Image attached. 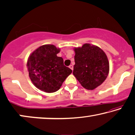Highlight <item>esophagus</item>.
Returning a JSON list of instances; mask_svg holds the SVG:
<instances>
[{
  "label": "esophagus",
  "mask_w": 135,
  "mask_h": 135,
  "mask_svg": "<svg viewBox=\"0 0 135 135\" xmlns=\"http://www.w3.org/2000/svg\"><path fill=\"white\" fill-rule=\"evenodd\" d=\"M69 68L70 69H72V71H73V69H74V67H73V66H72V65H70V66H69Z\"/></svg>",
  "instance_id": "34e87169"
}]
</instances>
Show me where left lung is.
Listing matches in <instances>:
<instances>
[{
  "mask_svg": "<svg viewBox=\"0 0 135 135\" xmlns=\"http://www.w3.org/2000/svg\"><path fill=\"white\" fill-rule=\"evenodd\" d=\"M75 64L73 74L84 88L93 90L106 80L110 64L105 52L89 43L74 47Z\"/></svg>",
  "mask_w": 135,
  "mask_h": 135,
  "instance_id": "8db88e82",
  "label": "left lung"
}]
</instances>
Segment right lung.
<instances>
[{
  "instance_id": "add662e5",
  "label": "right lung",
  "mask_w": 135,
  "mask_h": 135,
  "mask_svg": "<svg viewBox=\"0 0 135 135\" xmlns=\"http://www.w3.org/2000/svg\"><path fill=\"white\" fill-rule=\"evenodd\" d=\"M60 49L53 44L39 47L28 56L27 68L29 77L37 88L46 93H54L61 88L72 73L64 65L63 59L57 56Z\"/></svg>"
}]
</instances>
